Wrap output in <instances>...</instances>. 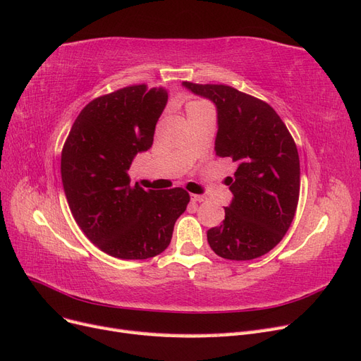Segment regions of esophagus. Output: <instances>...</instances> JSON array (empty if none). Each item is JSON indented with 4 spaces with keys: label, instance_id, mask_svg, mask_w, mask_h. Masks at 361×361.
Instances as JSON below:
<instances>
[{
    "label": "esophagus",
    "instance_id": "34e87169",
    "mask_svg": "<svg viewBox=\"0 0 361 361\" xmlns=\"http://www.w3.org/2000/svg\"><path fill=\"white\" fill-rule=\"evenodd\" d=\"M204 195H199V194H192L191 195V202L192 203H200V202H204Z\"/></svg>",
    "mask_w": 361,
    "mask_h": 361
}]
</instances>
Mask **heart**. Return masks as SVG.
I'll use <instances>...</instances> for the list:
<instances>
[{"instance_id":"1","label":"heart","mask_w":361,"mask_h":361,"mask_svg":"<svg viewBox=\"0 0 361 361\" xmlns=\"http://www.w3.org/2000/svg\"><path fill=\"white\" fill-rule=\"evenodd\" d=\"M203 105V102H199V101H194V102H190L188 105H187V113L188 111H191V110H194V108H197V106H202Z\"/></svg>"}]
</instances>
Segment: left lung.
I'll list each match as a JSON object with an SVG mask.
<instances>
[{
  "mask_svg": "<svg viewBox=\"0 0 361 361\" xmlns=\"http://www.w3.org/2000/svg\"><path fill=\"white\" fill-rule=\"evenodd\" d=\"M216 106L215 154L236 164L226 183L232 203L221 226L207 231L215 255L251 260L267 255L288 232L300 197V158L274 108L224 84L182 82Z\"/></svg>",
  "mask_w": 361,
  "mask_h": 361,
  "instance_id": "1",
  "label": "left lung"
}]
</instances>
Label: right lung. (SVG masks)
Listing matches in <instances>:
<instances>
[{"instance_id": "right-lung-1", "label": "right lung", "mask_w": 361, "mask_h": 361, "mask_svg": "<svg viewBox=\"0 0 361 361\" xmlns=\"http://www.w3.org/2000/svg\"><path fill=\"white\" fill-rule=\"evenodd\" d=\"M169 99L164 87L129 85L87 104L61 152V180L76 224L104 253L118 259L154 257L171 241L187 209L183 188L130 187L128 170L154 143Z\"/></svg>"}]
</instances>
